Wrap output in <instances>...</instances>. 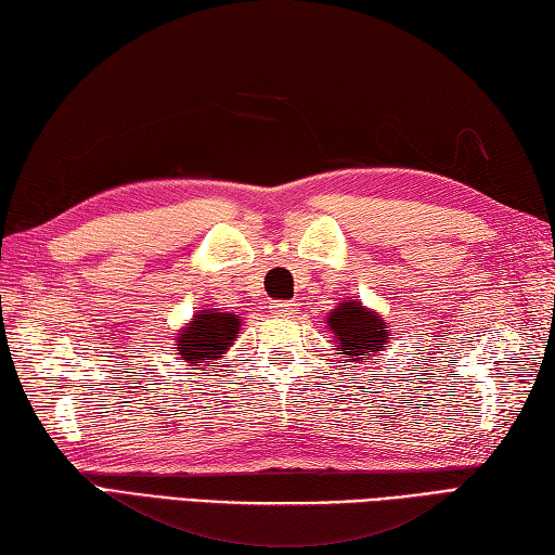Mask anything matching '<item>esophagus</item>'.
<instances>
[{"label":"esophagus","mask_w":555,"mask_h":555,"mask_svg":"<svg viewBox=\"0 0 555 555\" xmlns=\"http://www.w3.org/2000/svg\"><path fill=\"white\" fill-rule=\"evenodd\" d=\"M272 314L278 317H287V314H295L297 312V305L293 302V299H278V302L270 305Z\"/></svg>","instance_id":"obj_1"}]
</instances>
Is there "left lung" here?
I'll use <instances>...</instances> for the list:
<instances>
[{"instance_id":"1","label":"left lung","mask_w":555,"mask_h":555,"mask_svg":"<svg viewBox=\"0 0 555 555\" xmlns=\"http://www.w3.org/2000/svg\"><path fill=\"white\" fill-rule=\"evenodd\" d=\"M338 346H341L344 358L356 365L377 363V351H385L390 328L371 309H365L361 302L346 299L341 307H336L326 319Z\"/></svg>"}]
</instances>
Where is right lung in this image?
Here are the masks:
<instances>
[{
  "label": "right lung",
  "mask_w": 555,
  "mask_h": 555,
  "mask_svg": "<svg viewBox=\"0 0 555 555\" xmlns=\"http://www.w3.org/2000/svg\"><path fill=\"white\" fill-rule=\"evenodd\" d=\"M238 317L227 312H214V309H202L194 317V322L182 328L178 336L180 358L190 363H211L221 358V353L231 346L238 334Z\"/></svg>",
  "instance_id": "add662e5"
}]
</instances>
